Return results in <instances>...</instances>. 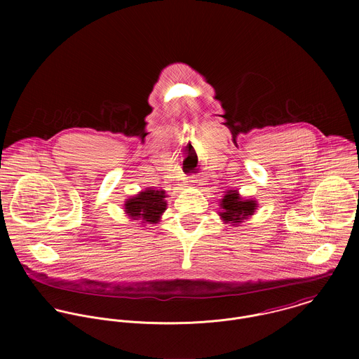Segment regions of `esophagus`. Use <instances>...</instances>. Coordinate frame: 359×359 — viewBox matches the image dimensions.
<instances>
[{"label": "esophagus", "instance_id": "34e87169", "mask_svg": "<svg viewBox=\"0 0 359 359\" xmlns=\"http://www.w3.org/2000/svg\"><path fill=\"white\" fill-rule=\"evenodd\" d=\"M198 181H199V180H198V178H196V177H191V178H189V182H191V184H192V185H195V184H198Z\"/></svg>", "mask_w": 359, "mask_h": 359}]
</instances>
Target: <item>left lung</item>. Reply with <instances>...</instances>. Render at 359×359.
Wrapping results in <instances>:
<instances>
[{
    "label": "left lung",
    "mask_w": 359,
    "mask_h": 359,
    "mask_svg": "<svg viewBox=\"0 0 359 359\" xmlns=\"http://www.w3.org/2000/svg\"><path fill=\"white\" fill-rule=\"evenodd\" d=\"M219 207L221 210L218 211V215L224 224L241 225L245 219L255 215L258 203L253 198L243 199L238 189H229L219 201Z\"/></svg>",
    "instance_id": "1"
}]
</instances>
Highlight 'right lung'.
Returning <instances> with one entry per match:
<instances>
[{
  "mask_svg": "<svg viewBox=\"0 0 359 359\" xmlns=\"http://www.w3.org/2000/svg\"><path fill=\"white\" fill-rule=\"evenodd\" d=\"M165 191L147 188L124 202V212L130 219L141 221V225L157 224L167 208Z\"/></svg>",
  "mask_w": 359,
  "mask_h": 359,
  "instance_id": "right-lung-1",
  "label": "right lung"
}]
</instances>
